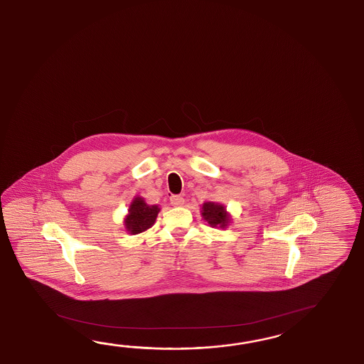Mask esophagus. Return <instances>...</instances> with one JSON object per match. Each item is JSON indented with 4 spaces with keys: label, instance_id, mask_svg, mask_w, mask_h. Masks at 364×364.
I'll list each match as a JSON object with an SVG mask.
<instances>
[{
    "label": "esophagus",
    "instance_id": "esophagus-1",
    "mask_svg": "<svg viewBox=\"0 0 364 364\" xmlns=\"http://www.w3.org/2000/svg\"><path fill=\"white\" fill-rule=\"evenodd\" d=\"M171 204L174 207H182L185 204V199L181 195H171Z\"/></svg>",
    "mask_w": 364,
    "mask_h": 364
}]
</instances>
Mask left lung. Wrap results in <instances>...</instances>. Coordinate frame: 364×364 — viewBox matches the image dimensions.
<instances>
[{
    "instance_id": "obj_1",
    "label": "left lung",
    "mask_w": 364,
    "mask_h": 364,
    "mask_svg": "<svg viewBox=\"0 0 364 364\" xmlns=\"http://www.w3.org/2000/svg\"><path fill=\"white\" fill-rule=\"evenodd\" d=\"M203 217L213 228H225L228 225V215L225 207L217 203L208 201L203 204Z\"/></svg>"
}]
</instances>
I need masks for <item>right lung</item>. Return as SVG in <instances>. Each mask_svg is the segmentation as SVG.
Listing matches in <instances>:
<instances>
[{
  "mask_svg": "<svg viewBox=\"0 0 364 364\" xmlns=\"http://www.w3.org/2000/svg\"><path fill=\"white\" fill-rule=\"evenodd\" d=\"M157 205H147L142 198H136L132 203L129 214L125 220V226L130 234H139L150 228L156 220L159 213Z\"/></svg>",
  "mask_w": 364,
  "mask_h": 364,
  "instance_id": "right-lung-1",
  "label": "right lung"
}]
</instances>
